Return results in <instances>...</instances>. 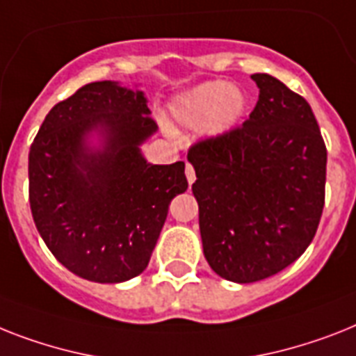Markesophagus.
Returning <instances> with one entry per match:
<instances>
[{"label": "esophagus", "instance_id": "1", "mask_svg": "<svg viewBox=\"0 0 356 356\" xmlns=\"http://www.w3.org/2000/svg\"><path fill=\"white\" fill-rule=\"evenodd\" d=\"M186 179L188 184H192L195 181V170H193L192 164H186Z\"/></svg>", "mask_w": 356, "mask_h": 356}]
</instances>
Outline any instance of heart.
I'll return each mask as SVG.
<instances>
[{"label":"heart","mask_w":356,"mask_h":356,"mask_svg":"<svg viewBox=\"0 0 356 356\" xmlns=\"http://www.w3.org/2000/svg\"><path fill=\"white\" fill-rule=\"evenodd\" d=\"M247 98L243 91L223 80L203 82L173 98L170 111L184 128H203L207 137H223L243 118Z\"/></svg>","instance_id":"obj_1"}]
</instances>
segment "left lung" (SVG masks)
<instances>
[{"mask_svg":"<svg viewBox=\"0 0 356 356\" xmlns=\"http://www.w3.org/2000/svg\"><path fill=\"white\" fill-rule=\"evenodd\" d=\"M250 78L259 98L243 126L188 152L204 258L236 283L296 261L313 241L325 197L327 152L307 100L270 74Z\"/></svg>","mask_w":356,"mask_h":356,"instance_id":"1","label":"left lung"}]
</instances>
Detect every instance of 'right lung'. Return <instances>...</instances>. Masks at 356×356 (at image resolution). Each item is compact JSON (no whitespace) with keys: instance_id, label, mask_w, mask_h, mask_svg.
Listing matches in <instances>:
<instances>
[{"instance_id":"right-lung-1","label":"right lung","mask_w":356,"mask_h":356,"mask_svg":"<svg viewBox=\"0 0 356 356\" xmlns=\"http://www.w3.org/2000/svg\"><path fill=\"white\" fill-rule=\"evenodd\" d=\"M140 89L104 80L56 104L29 152V201L54 258L89 282H128L148 267L184 163L152 164L157 131Z\"/></svg>"}]
</instances>
